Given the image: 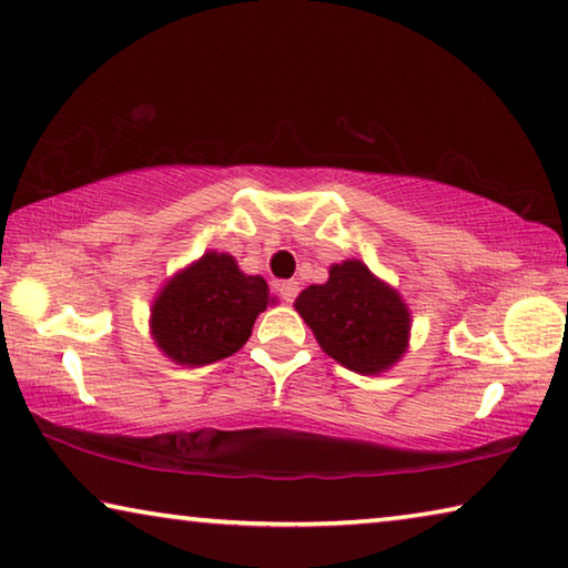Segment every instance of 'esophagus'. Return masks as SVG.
I'll use <instances>...</instances> for the list:
<instances>
[{
    "label": "esophagus",
    "instance_id": "obj_1",
    "mask_svg": "<svg viewBox=\"0 0 568 568\" xmlns=\"http://www.w3.org/2000/svg\"><path fill=\"white\" fill-rule=\"evenodd\" d=\"M298 283L295 281H285V283H281V287H277V293H281V298L285 301V303H293L295 298H298Z\"/></svg>",
    "mask_w": 568,
    "mask_h": 568
}]
</instances>
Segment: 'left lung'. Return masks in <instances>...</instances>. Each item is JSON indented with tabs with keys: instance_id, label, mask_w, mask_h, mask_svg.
Masks as SVG:
<instances>
[{
	"instance_id": "1",
	"label": "left lung",
	"mask_w": 568,
	"mask_h": 568,
	"mask_svg": "<svg viewBox=\"0 0 568 568\" xmlns=\"http://www.w3.org/2000/svg\"><path fill=\"white\" fill-rule=\"evenodd\" d=\"M295 311L321 348L356 374H382L407 351V305L362 260L331 265L328 281L305 287Z\"/></svg>"
}]
</instances>
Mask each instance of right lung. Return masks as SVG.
I'll use <instances>...</instances> for the list:
<instances>
[{
	"label": "right lung",
	"instance_id": "1",
	"mask_svg": "<svg viewBox=\"0 0 568 568\" xmlns=\"http://www.w3.org/2000/svg\"><path fill=\"white\" fill-rule=\"evenodd\" d=\"M270 303L260 275H245L227 252L204 255L161 287L151 305V336L171 362L204 366L245 346Z\"/></svg>",
	"mask_w": 568,
	"mask_h": 568
}]
</instances>
